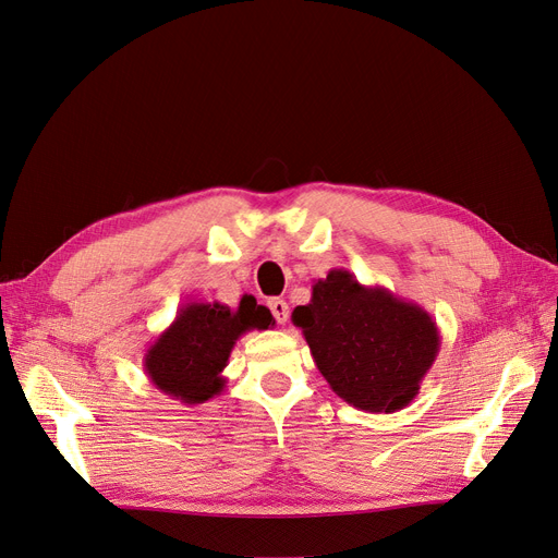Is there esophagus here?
I'll list each match as a JSON object with an SVG mask.
<instances>
[{"label":"esophagus","mask_w":558,"mask_h":558,"mask_svg":"<svg viewBox=\"0 0 558 558\" xmlns=\"http://www.w3.org/2000/svg\"><path fill=\"white\" fill-rule=\"evenodd\" d=\"M268 307H271V313L278 319V324H284L287 319H290V305H287L282 299H271L268 301Z\"/></svg>","instance_id":"esophagus-1"}]
</instances>
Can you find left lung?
Here are the masks:
<instances>
[{
  "label": "left lung",
  "instance_id": "obj_1",
  "mask_svg": "<svg viewBox=\"0 0 558 558\" xmlns=\"http://www.w3.org/2000/svg\"><path fill=\"white\" fill-rule=\"evenodd\" d=\"M292 322L333 393L373 414L414 402L441 347L437 322L418 303L361 284L344 268L315 280L311 303L296 305Z\"/></svg>",
  "mask_w": 558,
  "mask_h": 558
}]
</instances>
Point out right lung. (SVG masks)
I'll use <instances>...</instances> for the list:
<instances>
[{
    "instance_id": "right-lung-1",
    "label": "right lung",
    "mask_w": 558,
    "mask_h": 558,
    "mask_svg": "<svg viewBox=\"0 0 558 558\" xmlns=\"http://www.w3.org/2000/svg\"><path fill=\"white\" fill-rule=\"evenodd\" d=\"M276 326L271 311L243 296L232 307L222 303H185L174 322L149 344L144 373L162 396L183 404H202L222 393V369L247 331Z\"/></svg>"
}]
</instances>
